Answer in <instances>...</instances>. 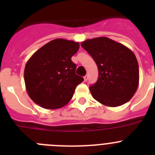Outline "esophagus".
<instances>
[{
  "label": "esophagus",
  "mask_w": 155,
  "mask_h": 155,
  "mask_svg": "<svg viewBox=\"0 0 155 155\" xmlns=\"http://www.w3.org/2000/svg\"><path fill=\"white\" fill-rule=\"evenodd\" d=\"M87 78H88V76H87V75H85V76L84 77V81H87Z\"/></svg>",
  "instance_id": "esophagus-1"
}]
</instances>
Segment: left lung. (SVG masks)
<instances>
[{
	"label": "left lung",
	"mask_w": 155,
	"mask_h": 155,
	"mask_svg": "<svg viewBox=\"0 0 155 155\" xmlns=\"http://www.w3.org/2000/svg\"><path fill=\"white\" fill-rule=\"evenodd\" d=\"M81 45L98 67V81L89 87L93 98L109 107L129 102L139 84V66L132 50L107 37L87 39Z\"/></svg>",
	"instance_id": "8db88e82"
}]
</instances>
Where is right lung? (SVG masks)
<instances>
[{"instance_id": "add662e5", "label": "right lung", "mask_w": 155, "mask_h": 155, "mask_svg": "<svg viewBox=\"0 0 155 155\" xmlns=\"http://www.w3.org/2000/svg\"><path fill=\"white\" fill-rule=\"evenodd\" d=\"M78 42L56 39L37 50L25 68L24 79L28 96L47 109L61 108L72 98L76 87L84 78L75 74L71 61L79 49Z\"/></svg>"}]
</instances>
